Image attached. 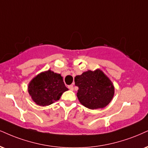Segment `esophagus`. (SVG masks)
I'll return each mask as SVG.
<instances>
[{"instance_id": "esophagus-1", "label": "esophagus", "mask_w": 148, "mask_h": 148, "mask_svg": "<svg viewBox=\"0 0 148 148\" xmlns=\"http://www.w3.org/2000/svg\"><path fill=\"white\" fill-rule=\"evenodd\" d=\"M68 88L70 89L71 90H73V88H73V85H69V86H68Z\"/></svg>"}]
</instances>
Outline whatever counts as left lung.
<instances>
[{
	"label": "left lung",
	"mask_w": 148,
	"mask_h": 148,
	"mask_svg": "<svg viewBox=\"0 0 148 148\" xmlns=\"http://www.w3.org/2000/svg\"><path fill=\"white\" fill-rule=\"evenodd\" d=\"M80 103L89 109L103 108L112 99L114 88L112 82L99 69L84 72L75 77Z\"/></svg>",
	"instance_id": "obj_1"
}]
</instances>
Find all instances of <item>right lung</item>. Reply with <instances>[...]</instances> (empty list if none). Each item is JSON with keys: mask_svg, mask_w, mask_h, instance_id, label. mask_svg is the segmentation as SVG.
<instances>
[{"mask_svg": "<svg viewBox=\"0 0 148 148\" xmlns=\"http://www.w3.org/2000/svg\"><path fill=\"white\" fill-rule=\"evenodd\" d=\"M68 90L61 75L51 70L38 74L28 86V92L32 99L41 106H49L59 100L63 92Z\"/></svg>", "mask_w": 148, "mask_h": 148, "instance_id": "right-lung-1", "label": "right lung"}]
</instances>
